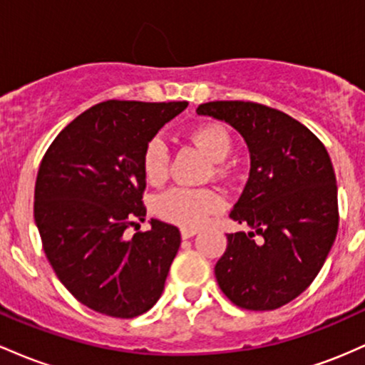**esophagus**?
<instances>
[{
  "mask_svg": "<svg viewBox=\"0 0 365 365\" xmlns=\"http://www.w3.org/2000/svg\"><path fill=\"white\" fill-rule=\"evenodd\" d=\"M196 232H198V229H196V227H181L182 240H187V237H193Z\"/></svg>",
  "mask_w": 365,
  "mask_h": 365,
  "instance_id": "34e87169",
  "label": "esophagus"
}]
</instances>
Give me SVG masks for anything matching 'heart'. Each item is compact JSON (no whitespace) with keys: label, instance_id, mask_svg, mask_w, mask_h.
Wrapping results in <instances>:
<instances>
[{"label":"heart","instance_id":"heart-1","mask_svg":"<svg viewBox=\"0 0 365 365\" xmlns=\"http://www.w3.org/2000/svg\"><path fill=\"white\" fill-rule=\"evenodd\" d=\"M191 139L210 160L222 162L231 153V138L220 125L208 124L195 129ZM169 148L162 138L150 139L143 151V170L150 182H162L169 172ZM224 207V200L217 191L172 187L155 198V214L167 222L182 227H200L208 215Z\"/></svg>","mask_w":365,"mask_h":365}]
</instances>
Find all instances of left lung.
Returning a JSON list of instances; mask_svg holds the SVG:
<instances>
[{
  "label": "left lung",
  "instance_id": "obj_1",
  "mask_svg": "<svg viewBox=\"0 0 365 365\" xmlns=\"http://www.w3.org/2000/svg\"><path fill=\"white\" fill-rule=\"evenodd\" d=\"M196 113L227 122L250 151L248 182L229 217L252 231L227 235L217 282L241 309H279L309 288L336 240L338 187L329 155L312 130L271 106L210 101Z\"/></svg>",
  "mask_w": 365,
  "mask_h": 365
}]
</instances>
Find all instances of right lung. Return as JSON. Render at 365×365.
I'll list each match as a JSON object with an SVG mask.
<instances>
[{
	"mask_svg": "<svg viewBox=\"0 0 365 365\" xmlns=\"http://www.w3.org/2000/svg\"><path fill=\"white\" fill-rule=\"evenodd\" d=\"M186 101L110 100L67 125L39 165L34 220L44 253L61 284L81 304L133 319L157 304L181 245L175 226L125 237L146 215L143 151Z\"/></svg>",
	"mask_w": 365,
	"mask_h": 365,
	"instance_id": "obj_1",
	"label": "right lung"
}]
</instances>
